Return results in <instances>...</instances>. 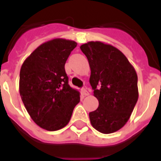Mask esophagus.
I'll list each match as a JSON object with an SVG mask.
<instances>
[{"mask_svg":"<svg viewBox=\"0 0 161 161\" xmlns=\"http://www.w3.org/2000/svg\"><path fill=\"white\" fill-rule=\"evenodd\" d=\"M81 93H82L83 96H88V94H89V93H88V91H87V89H85V88H82V89H81Z\"/></svg>","mask_w":161,"mask_h":161,"instance_id":"obj_1","label":"esophagus"}]
</instances>
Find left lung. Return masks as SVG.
I'll use <instances>...</instances> for the list:
<instances>
[{"instance_id":"left-lung-1","label":"left lung","mask_w":161,"mask_h":161,"mask_svg":"<svg viewBox=\"0 0 161 161\" xmlns=\"http://www.w3.org/2000/svg\"><path fill=\"white\" fill-rule=\"evenodd\" d=\"M88 60L89 78L98 108L89 113L91 125L103 134L116 132L127 123L139 98L138 77L122 52L101 42L80 47Z\"/></svg>"}]
</instances>
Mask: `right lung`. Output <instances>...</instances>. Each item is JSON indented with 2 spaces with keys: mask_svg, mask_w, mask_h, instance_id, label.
Wrapping results in <instances>:
<instances>
[{
  "mask_svg": "<svg viewBox=\"0 0 161 161\" xmlns=\"http://www.w3.org/2000/svg\"><path fill=\"white\" fill-rule=\"evenodd\" d=\"M76 47L74 41L53 39L35 49L21 65V100L34 122L48 131L65 127L80 101L79 92L68 84L64 68Z\"/></svg>",
  "mask_w": 161,
  "mask_h": 161,
  "instance_id": "add662e5",
  "label": "right lung"
}]
</instances>
